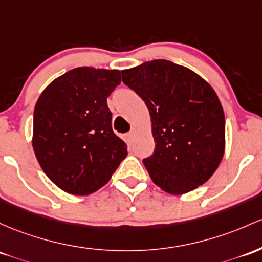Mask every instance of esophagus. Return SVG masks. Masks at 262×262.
<instances>
[{
	"instance_id": "34e87169",
	"label": "esophagus",
	"mask_w": 262,
	"mask_h": 262,
	"mask_svg": "<svg viewBox=\"0 0 262 262\" xmlns=\"http://www.w3.org/2000/svg\"><path fill=\"white\" fill-rule=\"evenodd\" d=\"M136 133H137L136 129L132 128V129H130V132H129V133L126 134V138H128L129 142H130V140H133V138H134V136H136Z\"/></svg>"
}]
</instances>
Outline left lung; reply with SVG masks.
<instances>
[{"label":"left lung","instance_id":"1","mask_svg":"<svg viewBox=\"0 0 262 262\" xmlns=\"http://www.w3.org/2000/svg\"><path fill=\"white\" fill-rule=\"evenodd\" d=\"M122 79L150 113L155 149L143 163L151 180L173 195L208 182L225 150V116L211 85L166 59L122 71Z\"/></svg>","mask_w":262,"mask_h":262}]
</instances>
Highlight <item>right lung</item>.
Listing matches in <instances>:
<instances>
[{
  "mask_svg": "<svg viewBox=\"0 0 262 262\" xmlns=\"http://www.w3.org/2000/svg\"><path fill=\"white\" fill-rule=\"evenodd\" d=\"M119 83L117 70L78 67L54 79L37 100L33 150L46 175L62 190L97 191L128 154L112 129L107 104Z\"/></svg>",
  "mask_w": 262,
  "mask_h": 262,
  "instance_id": "1",
  "label": "right lung"
}]
</instances>
